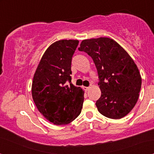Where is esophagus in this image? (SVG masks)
Segmentation results:
<instances>
[{"label": "esophagus", "instance_id": "esophagus-1", "mask_svg": "<svg viewBox=\"0 0 154 154\" xmlns=\"http://www.w3.org/2000/svg\"><path fill=\"white\" fill-rule=\"evenodd\" d=\"M83 90H85V92H87L88 90H89V88H90V87H83Z\"/></svg>", "mask_w": 154, "mask_h": 154}]
</instances>
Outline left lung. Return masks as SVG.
Segmentation results:
<instances>
[{
	"instance_id": "obj_1",
	"label": "left lung",
	"mask_w": 154,
	"mask_h": 154,
	"mask_svg": "<svg viewBox=\"0 0 154 154\" xmlns=\"http://www.w3.org/2000/svg\"><path fill=\"white\" fill-rule=\"evenodd\" d=\"M79 51L90 56L97 70L101 90L96 106L101 114L120 119L134 108L142 78L133 60L117 42L109 38L83 40Z\"/></svg>"
}]
</instances>
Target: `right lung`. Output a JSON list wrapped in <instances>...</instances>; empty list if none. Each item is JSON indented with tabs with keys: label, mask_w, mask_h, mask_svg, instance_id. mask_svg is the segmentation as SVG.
I'll return each instance as SVG.
<instances>
[{
	"label": "right lung",
	"mask_w": 154,
	"mask_h": 154,
	"mask_svg": "<svg viewBox=\"0 0 154 154\" xmlns=\"http://www.w3.org/2000/svg\"><path fill=\"white\" fill-rule=\"evenodd\" d=\"M79 43L78 40H60L52 43L33 75V102L41 114L54 125L70 123L83 107L84 92L71 83L70 75L72 57Z\"/></svg>",
	"instance_id": "obj_1"
}]
</instances>
